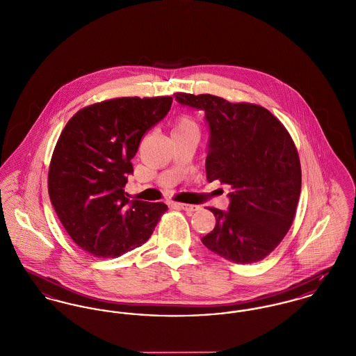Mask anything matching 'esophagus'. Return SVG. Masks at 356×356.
<instances>
[{
	"label": "esophagus",
	"mask_w": 356,
	"mask_h": 356,
	"mask_svg": "<svg viewBox=\"0 0 356 356\" xmlns=\"http://www.w3.org/2000/svg\"><path fill=\"white\" fill-rule=\"evenodd\" d=\"M171 207L174 209H182V211H186V212H194V211H198V208H200L197 205H188V204H181V202H172Z\"/></svg>",
	"instance_id": "1"
}]
</instances>
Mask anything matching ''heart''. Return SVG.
Returning a JSON list of instances; mask_svg holds the SVG:
<instances>
[{
	"mask_svg": "<svg viewBox=\"0 0 356 356\" xmlns=\"http://www.w3.org/2000/svg\"><path fill=\"white\" fill-rule=\"evenodd\" d=\"M189 131H197V127L191 120L182 118L177 121V125L174 127V132H189Z\"/></svg>",
	"mask_w": 356,
	"mask_h": 356,
	"instance_id": "heart-1",
	"label": "heart"
}]
</instances>
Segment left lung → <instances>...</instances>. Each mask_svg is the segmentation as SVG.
I'll return each instance as SVG.
<instances>
[{
  "label": "left lung",
  "mask_w": 356,
  "mask_h": 356,
  "mask_svg": "<svg viewBox=\"0 0 356 356\" xmlns=\"http://www.w3.org/2000/svg\"><path fill=\"white\" fill-rule=\"evenodd\" d=\"M178 104L205 112L209 128L207 179L229 185L228 211L211 208L216 227L202 244L227 261L264 259L291 227L300 193L297 148L281 121L254 104L212 95H174Z\"/></svg>",
  "instance_id": "8db88e82"
}]
</instances>
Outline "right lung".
<instances>
[{"instance_id": "1", "label": "right lung", "mask_w": 356, "mask_h": 356, "mask_svg": "<svg viewBox=\"0 0 356 356\" xmlns=\"http://www.w3.org/2000/svg\"><path fill=\"white\" fill-rule=\"evenodd\" d=\"M171 97H122L81 109L62 131L48 170V194L72 240L97 258H118L152 235L163 202L124 191L143 135L171 108Z\"/></svg>"}]
</instances>
